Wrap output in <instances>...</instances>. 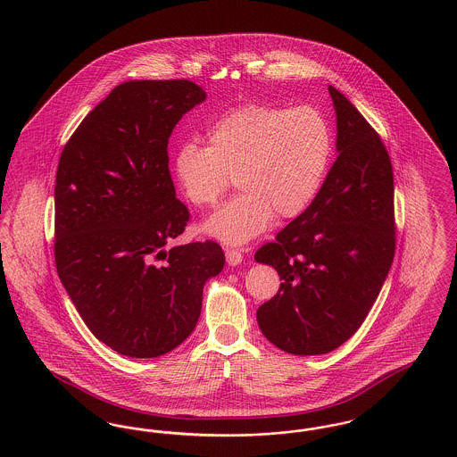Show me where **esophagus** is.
I'll list each match as a JSON object with an SVG mask.
<instances>
[{"instance_id":"1","label":"esophagus","mask_w":457,"mask_h":457,"mask_svg":"<svg viewBox=\"0 0 457 457\" xmlns=\"http://www.w3.org/2000/svg\"><path fill=\"white\" fill-rule=\"evenodd\" d=\"M226 262H228L231 267H239L241 262H243V255H241L239 250L226 248Z\"/></svg>"}]
</instances>
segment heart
Wrapping results in <instances>:
<instances>
[{"label":"heart","instance_id":"b5f03b06","mask_svg":"<svg viewBox=\"0 0 457 457\" xmlns=\"http://www.w3.org/2000/svg\"><path fill=\"white\" fill-rule=\"evenodd\" d=\"M332 154V130L319 109L245 104L211 125L207 147L187 142L178 149L174 176L196 207L216 205L237 179L241 194L204 229L241 245L263 233L274 216L303 214L324 187Z\"/></svg>","mask_w":457,"mask_h":457}]
</instances>
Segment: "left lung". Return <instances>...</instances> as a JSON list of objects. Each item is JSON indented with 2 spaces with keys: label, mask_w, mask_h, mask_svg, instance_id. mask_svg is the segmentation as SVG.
<instances>
[{
  "label": "left lung",
  "mask_w": 457,
  "mask_h": 457,
  "mask_svg": "<svg viewBox=\"0 0 457 457\" xmlns=\"http://www.w3.org/2000/svg\"><path fill=\"white\" fill-rule=\"evenodd\" d=\"M328 92L339 155L312 205L255 253L281 279L257 310L262 334L302 356L339 348L360 328L395 252L391 157L363 114Z\"/></svg>",
  "instance_id": "left-lung-1"
}]
</instances>
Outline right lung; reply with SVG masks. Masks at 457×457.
Here are the masks:
<instances>
[{
    "label": "right lung",
    "instance_id": "obj_1",
    "mask_svg": "<svg viewBox=\"0 0 457 457\" xmlns=\"http://www.w3.org/2000/svg\"><path fill=\"white\" fill-rule=\"evenodd\" d=\"M205 99L190 80H130L82 120L60 155L54 262L88 330L130 358L179 346L202 291L224 267L216 241L170 246L188 220L176 198L168 144Z\"/></svg>",
    "mask_w": 457,
    "mask_h": 457
}]
</instances>
